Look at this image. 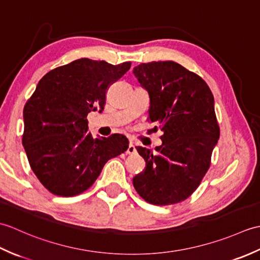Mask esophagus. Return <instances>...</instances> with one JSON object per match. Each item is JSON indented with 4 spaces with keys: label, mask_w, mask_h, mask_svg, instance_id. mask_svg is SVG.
<instances>
[{
    "label": "esophagus",
    "mask_w": 260,
    "mask_h": 260,
    "mask_svg": "<svg viewBox=\"0 0 260 260\" xmlns=\"http://www.w3.org/2000/svg\"><path fill=\"white\" fill-rule=\"evenodd\" d=\"M127 154H129V155H132V154H135L136 153V148L134 146L133 143H129L128 147H127V151H126Z\"/></svg>",
    "instance_id": "obj_1"
}]
</instances>
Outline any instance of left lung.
<instances>
[{"label": "left lung", "instance_id": "obj_1", "mask_svg": "<svg viewBox=\"0 0 260 260\" xmlns=\"http://www.w3.org/2000/svg\"><path fill=\"white\" fill-rule=\"evenodd\" d=\"M133 73L150 95L147 120L163 131L157 153L136 147L146 168L133 185L151 204L182 202L200 185L220 136L213 95L200 76L171 60L141 63Z\"/></svg>", "mask_w": 260, "mask_h": 260}]
</instances>
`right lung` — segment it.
Listing matches in <instances>:
<instances>
[{"mask_svg": "<svg viewBox=\"0 0 260 260\" xmlns=\"http://www.w3.org/2000/svg\"><path fill=\"white\" fill-rule=\"evenodd\" d=\"M131 64L75 60L43 76L27 99L22 144L33 173L52 194L74 197L85 192L108 159L127 150L124 135L93 139L87 115L102 112L109 86Z\"/></svg>", "mask_w": 260, "mask_h": 260, "instance_id": "right-lung-1", "label": "right lung"}]
</instances>
